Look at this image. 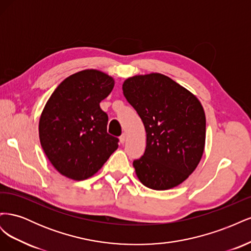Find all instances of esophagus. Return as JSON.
<instances>
[{"mask_svg": "<svg viewBox=\"0 0 251 251\" xmlns=\"http://www.w3.org/2000/svg\"><path fill=\"white\" fill-rule=\"evenodd\" d=\"M126 138V134H123V135L120 136V137H119V141H120V143H121V144H124V143H125Z\"/></svg>", "mask_w": 251, "mask_h": 251, "instance_id": "1", "label": "esophagus"}]
</instances>
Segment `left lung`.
<instances>
[{
	"label": "left lung",
	"mask_w": 251,
	"mask_h": 251,
	"mask_svg": "<svg viewBox=\"0 0 251 251\" xmlns=\"http://www.w3.org/2000/svg\"><path fill=\"white\" fill-rule=\"evenodd\" d=\"M123 91L147 132L146 151L133 162L139 181L155 191L178 186L196 170L204 151L206 119L201 102L160 73L128 77Z\"/></svg>",
	"instance_id": "8db88e82"
}]
</instances>
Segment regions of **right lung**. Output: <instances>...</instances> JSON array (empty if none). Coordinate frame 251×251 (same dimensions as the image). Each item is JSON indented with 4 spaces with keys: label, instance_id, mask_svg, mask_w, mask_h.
Instances as JSON below:
<instances>
[{
    "label": "right lung",
    "instance_id": "right-lung-1",
    "mask_svg": "<svg viewBox=\"0 0 251 251\" xmlns=\"http://www.w3.org/2000/svg\"><path fill=\"white\" fill-rule=\"evenodd\" d=\"M114 83L107 73L82 70L60 82L45 104L41 146L63 176L76 181L92 177L117 150L118 138L108 134V115L100 105Z\"/></svg>",
    "mask_w": 251,
    "mask_h": 251
}]
</instances>
